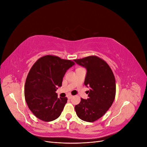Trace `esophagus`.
Returning <instances> with one entry per match:
<instances>
[{"mask_svg": "<svg viewBox=\"0 0 147 147\" xmlns=\"http://www.w3.org/2000/svg\"><path fill=\"white\" fill-rule=\"evenodd\" d=\"M67 98L68 99H72V97H73V96L72 95V94H69L67 96Z\"/></svg>", "mask_w": 147, "mask_h": 147, "instance_id": "esophagus-1", "label": "esophagus"}]
</instances>
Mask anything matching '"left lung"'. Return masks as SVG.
I'll return each mask as SVG.
<instances>
[{
    "label": "left lung",
    "instance_id": "left-lung-1",
    "mask_svg": "<svg viewBox=\"0 0 147 147\" xmlns=\"http://www.w3.org/2000/svg\"><path fill=\"white\" fill-rule=\"evenodd\" d=\"M87 70L84 85L90 87L88 99L81 98L75 105L78 118L94 122L101 118L112 106L116 94V83L112 69L105 61L96 56L74 59Z\"/></svg>",
    "mask_w": 147,
    "mask_h": 147
}]
</instances>
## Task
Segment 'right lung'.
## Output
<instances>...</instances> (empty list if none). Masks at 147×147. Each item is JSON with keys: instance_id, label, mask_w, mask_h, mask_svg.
Segmentation results:
<instances>
[{"instance_id": "add662e5", "label": "right lung", "mask_w": 147, "mask_h": 147, "mask_svg": "<svg viewBox=\"0 0 147 147\" xmlns=\"http://www.w3.org/2000/svg\"><path fill=\"white\" fill-rule=\"evenodd\" d=\"M74 64L71 60L47 55L31 67L25 83L24 96L29 109L37 118L48 122L60 116L67 98H57V87L62 86L66 71Z\"/></svg>"}]
</instances>
